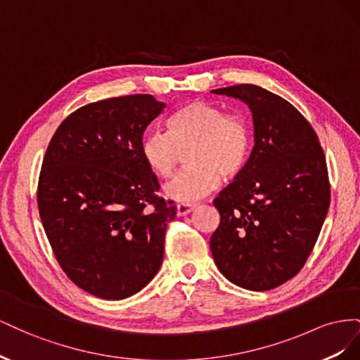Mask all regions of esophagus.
<instances>
[{
    "mask_svg": "<svg viewBox=\"0 0 360 360\" xmlns=\"http://www.w3.org/2000/svg\"><path fill=\"white\" fill-rule=\"evenodd\" d=\"M195 204H186V202H181V204H177V214L179 216H186L189 214L193 209H195Z\"/></svg>",
    "mask_w": 360,
    "mask_h": 360,
    "instance_id": "34e87169",
    "label": "esophagus"
}]
</instances>
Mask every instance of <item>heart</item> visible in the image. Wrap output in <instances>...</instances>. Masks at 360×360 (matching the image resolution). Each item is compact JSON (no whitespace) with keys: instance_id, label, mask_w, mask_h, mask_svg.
<instances>
[{"instance_id":"obj_1","label":"heart","mask_w":360,"mask_h":360,"mask_svg":"<svg viewBox=\"0 0 360 360\" xmlns=\"http://www.w3.org/2000/svg\"><path fill=\"white\" fill-rule=\"evenodd\" d=\"M168 134L151 130L141 143V155L148 168L169 179L180 163V151L188 150L191 165L165 188L176 201H195L221 184L222 176L233 179L246 165L250 132L245 120L225 114L222 108L193 101L180 106L167 122Z\"/></svg>"}]
</instances>
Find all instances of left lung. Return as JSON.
<instances>
[{
	"label": "left lung",
	"mask_w": 360,
	"mask_h": 360,
	"mask_svg": "<svg viewBox=\"0 0 360 360\" xmlns=\"http://www.w3.org/2000/svg\"><path fill=\"white\" fill-rule=\"evenodd\" d=\"M252 112L254 148L213 204L221 224L210 249L233 284L266 291L307 263L330 204L328 165L317 134L296 108L258 85L212 90Z\"/></svg>",
	"instance_id": "obj_1"
}]
</instances>
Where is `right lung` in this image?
Segmentation results:
<instances>
[{
	"label": "right lung",
	"instance_id": "add662e5",
	"mask_svg": "<svg viewBox=\"0 0 360 360\" xmlns=\"http://www.w3.org/2000/svg\"><path fill=\"white\" fill-rule=\"evenodd\" d=\"M165 106L151 94L85 105L60 124L43 159V228L64 274L96 297L134 296L162 266L177 209L158 197L141 143Z\"/></svg>",
	"mask_w": 360,
	"mask_h": 360
}]
</instances>
